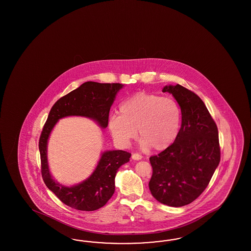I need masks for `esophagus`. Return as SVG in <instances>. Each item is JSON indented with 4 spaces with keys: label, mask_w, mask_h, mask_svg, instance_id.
Here are the masks:
<instances>
[{
    "label": "esophagus",
    "mask_w": 251,
    "mask_h": 251,
    "mask_svg": "<svg viewBox=\"0 0 251 251\" xmlns=\"http://www.w3.org/2000/svg\"><path fill=\"white\" fill-rule=\"evenodd\" d=\"M131 158L133 160H141L143 158V156L141 154H139V153H132Z\"/></svg>",
    "instance_id": "34e87169"
}]
</instances>
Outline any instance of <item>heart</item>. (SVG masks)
I'll return each instance as SVG.
<instances>
[{
    "label": "heart",
    "instance_id": "1",
    "mask_svg": "<svg viewBox=\"0 0 251 251\" xmlns=\"http://www.w3.org/2000/svg\"><path fill=\"white\" fill-rule=\"evenodd\" d=\"M181 124V110L175 100L152 93H138L123 101L120 114L108 119L115 142L127 147L136 137L143 148L163 151L175 142Z\"/></svg>",
    "mask_w": 251,
    "mask_h": 251
}]
</instances>
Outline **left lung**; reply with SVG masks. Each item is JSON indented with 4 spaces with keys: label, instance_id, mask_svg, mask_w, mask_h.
I'll list each match as a JSON object with an SVG mask.
<instances>
[{
    "label": "left lung",
    "instance_id": "1",
    "mask_svg": "<svg viewBox=\"0 0 251 251\" xmlns=\"http://www.w3.org/2000/svg\"><path fill=\"white\" fill-rule=\"evenodd\" d=\"M181 110V127L175 142L150 157L149 189L161 203L190 204L205 190L220 163L218 129L203 101L181 86L166 85Z\"/></svg>",
    "mask_w": 251,
    "mask_h": 251
}]
</instances>
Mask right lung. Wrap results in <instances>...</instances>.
<instances>
[{"instance_id":"1","label":"right lung","mask_w":251,"mask_h":251,"mask_svg":"<svg viewBox=\"0 0 251 251\" xmlns=\"http://www.w3.org/2000/svg\"><path fill=\"white\" fill-rule=\"evenodd\" d=\"M124 84L85 82L75 90L59 99L51 107L39 138L41 174L46 186L61 201L76 210L96 211L103 207L115 191V176L122 165L128 163L130 153L122 150H109L101 153L100 159L89 177L74 186L55 181L48 162V141L59 120L65 117H84L106 129L108 114L116 95Z\"/></svg>"}]
</instances>
